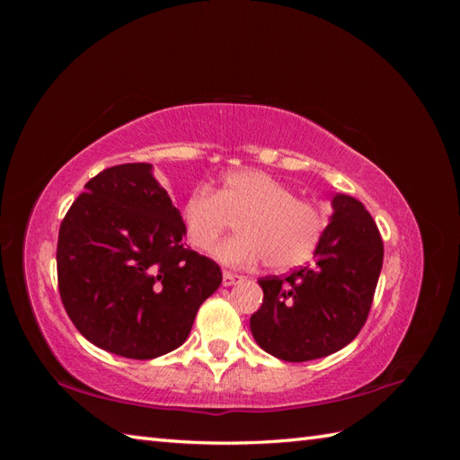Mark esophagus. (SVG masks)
I'll use <instances>...</instances> for the list:
<instances>
[{"mask_svg":"<svg viewBox=\"0 0 460 460\" xmlns=\"http://www.w3.org/2000/svg\"><path fill=\"white\" fill-rule=\"evenodd\" d=\"M240 282H243V276L232 274V272H228V270L222 272V286H225V288L235 286V284H240Z\"/></svg>","mask_w":460,"mask_h":460,"instance_id":"obj_1","label":"esophagus"}]
</instances>
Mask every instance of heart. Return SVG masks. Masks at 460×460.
<instances>
[{"mask_svg": "<svg viewBox=\"0 0 460 460\" xmlns=\"http://www.w3.org/2000/svg\"><path fill=\"white\" fill-rule=\"evenodd\" d=\"M238 235L217 249V259L230 267H253L267 259L274 270L307 261L323 238L326 220L318 207L297 199V193L262 171H235L220 188H196L182 205L188 242L211 253L232 220Z\"/></svg>", "mask_w": 460, "mask_h": 460, "instance_id": "heart-1", "label": "heart"}]
</instances>
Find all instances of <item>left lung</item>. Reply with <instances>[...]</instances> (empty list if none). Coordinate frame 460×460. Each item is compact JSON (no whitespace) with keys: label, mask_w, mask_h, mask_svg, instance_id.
I'll use <instances>...</instances> for the list:
<instances>
[{"label":"left lung","mask_w":460,"mask_h":460,"mask_svg":"<svg viewBox=\"0 0 460 460\" xmlns=\"http://www.w3.org/2000/svg\"><path fill=\"white\" fill-rule=\"evenodd\" d=\"M314 259L288 276L261 278V309L249 326L261 349L288 363L323 358L351 343L367 323L384 243L358 199L336 193Z\"/></svg>","instance_id":"8db88e82"}]
</instances>
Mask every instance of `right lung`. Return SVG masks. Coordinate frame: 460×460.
Listing matches in <instances>:
<instances>
[{
	"label": "right lung",
	"mask_w": 460,
	"mask_h": 460,
	"mask_svg": "<svg viewBox=\"0 0 460 460\" xmlns=\"http://www.w3.org/2000/svg\"><path fill=\"white\" fill-rule=\"evenodd\" d=\"M59 228L58 280L68 318L88 341L127 358L182 345L220 267L184 247L169 193L149 163L105 169L84 186Z\"/></svg>",
	"instance_id": "1"
}]
</instances>
